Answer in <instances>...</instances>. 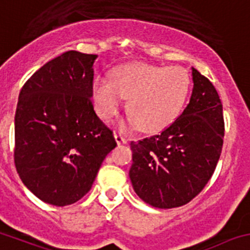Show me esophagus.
Here are the masks:
<instances>
[{"label": "esophagus", "instance_id": "obj_1", "mask_svg": "<svg viewBox=\"0 0 250 250\" xmlns=\"http://www.w3.org/2000/svg\"><path fill=\"white\" fill-rule=\"evenodd\" d=\"M114 137H115V141L118 145H125L127 142V140L124 136H121L120 134H114Z\"/></svg>", "mask_w": 250, "mask_h": 250}]
</instances>
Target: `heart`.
<instances>
[{"mask_svg":"<svg viewBox=\"0 0 250 250\" xmlns=\"http://www.w3.org/2000/svg\"><path fill=\"white\" fill-rule=\"evenodd\" d=\"M190 88L183 68L130 63L114 71L113 81L97 78L93 84L94 109L102 119L116 115L127 99L132 123L144 132H156L172 123L182 109Z\"/></svg>","mask_w":250,"mask_h":250,"instance_id":"heart-1","label":"heart"}]
</instances>
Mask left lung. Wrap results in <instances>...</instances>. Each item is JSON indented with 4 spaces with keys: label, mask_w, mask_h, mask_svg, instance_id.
<instances>
[{
    "label": "left lung",
    "mask_w": 250,
    "mask_h": 250,
    "mask_svg": "<svg viewBox=\"0 0 250 250\" xmlns=\"http://www.w3.org/2000/svg\"><path fill=\"white\" fill-rule=\"evenodd\" d=\"M192 93L179 118L161 134L131 141L130 179L148 205H185L204 189L220 159L225 136L222 103L212 83L191 68Z\"/></svg>",
    "instance_id": "left-lung-1"
}]
</instances>
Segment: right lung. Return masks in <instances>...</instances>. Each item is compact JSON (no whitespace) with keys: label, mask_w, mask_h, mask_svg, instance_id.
Instances as JSON below:
<instances>
[{"label":"right lung","mask_w":250,"mask_h":250,"mask_svg":"<svg viewBox=\"0 0 250 250\" xmlns=\"http://www.w3.org/2000/svg\"><path fill=\"white\" fill-rule=\"evenodd\" d=\"M97 55L71 51L40 67L21 89L14 116V163L25 187L44 203L82 199L106 154L113 131L92 104Z\"/></svg>","instance_id":"right-lung-1"}]
</instances>
